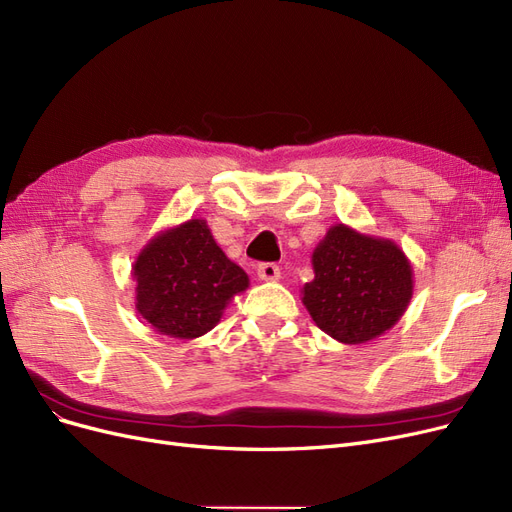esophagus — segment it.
Here are the masks:
<instances>
[{
  "label": "esophagus",
  "instance_id": "obj_1",
  "mask_svg": "<svg viewBox=\"0 0 512 512\" xmlns=\"http://www.w3.org/2000/svg\"><path fill=\"white\" fill-rule=\"evenodd\" d=\"M256 271H258V277L264 279V281L279 279V275H281V271H279V267H277L275 262H260Z\"/></svg>",
  "mask_w": 512,
  "mask_h": 512
}]
</instances>
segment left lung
Here are the masks:
<instances>
[{"mask_svg":"<svg viewBox=\"0 0 512 512\" xmlns=\"http://www.w3.org/2000/svg\"><path fill=\"white\" fill-rule=\"evenodd\" d=\"M315 279L303 288L313 322L341 343H364L390 330L413 294L409 260L392 241L339 224L313 252Z\"/></svg>","mask_w":512,"mask_h":512,"instance_id":"left-lung-1","label":"left lung"}]
</instances>
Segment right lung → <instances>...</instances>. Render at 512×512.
I'll use <instances>...</instances> for the list:
<instances>
[{
  "label": "right lung",
  "instance_id": "obj_1",
  "mask_svg": "<svg viewBox=\"0 0 512 512\" xmlns=\"http://www.w3.org/2000/svg\"><path fill=\"white\" fill-rule=\"evenodd\" d=\"M137 311L161 334L195 339L220 320L226 303L248 288V275L218 248L203 220L152 239L139 254Z\"/></svg>",
  "mask_w": 512,
  "mask_h": 512
}]
</instances>
